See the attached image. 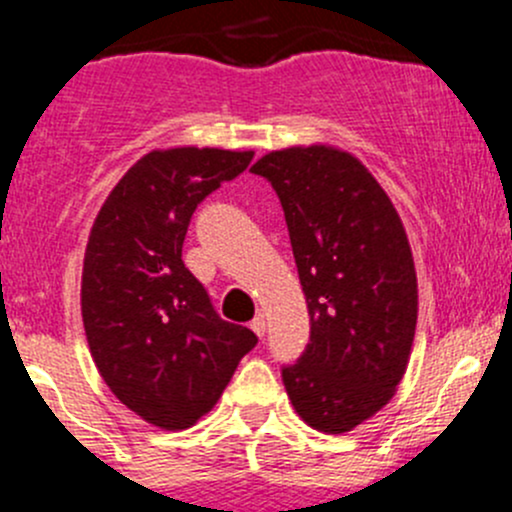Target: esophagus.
Masks as SVG:
<instances>
[{"label": "esophagus", "instance_id": "34e87169", "mask_svg": "<svg viewBox=\"0 0 512 512\" xmlns=\"http://www.w3.org/2000/svg\"><path fill=\"white\" fill-rule=\"evenodd\" d=\"M250 329H252V332H255L257 334V337H265V332H267V324H265V317H262V314H257V317L255 319H252V322H250Z\"/></svg>", "mask_w": 512, "mask_h": 512}]
</instances>
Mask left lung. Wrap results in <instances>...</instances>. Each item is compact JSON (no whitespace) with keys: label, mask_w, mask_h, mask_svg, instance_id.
I'll return each instance as SVG.
<instances>
[{"label":"left lung","mask_w":512,"mask_h":512,"mask_svg":"<svg viewBox=\"0 0 512 512\" xmlns=\"http://www.w3.org/2000/svg\"><path fill=\"white\" fill-rule=\"evenodd\" d=\"M280 195L309 344L282 369L307 426L347 433L384 409L409 366L418 317L414 255L379 180L342 148L292 146L252 165Z\"/></svg>","instance_id":"1"}]
</instances>
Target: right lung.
Here are the masks:
<instances>
[{
	"instance_id": "right-lung-1",
	"label": "right lung",
	"mask_w": 512,
	"mask_h": 512,
	"mask_svg": "<svg viewBox=\"0 0 512 512\" xmlns=\"http://www.w3.org/2000/svg\"><path fill=\"white\" fill-rule=\"evenodd\" d=\"M255 151L156 148L128 168L98 210L81 272V317L96 369L123 406L163 431L208 414L257 344L218 317L183 265V240L205 195Z\"/></svg>"
}]
</instances>
